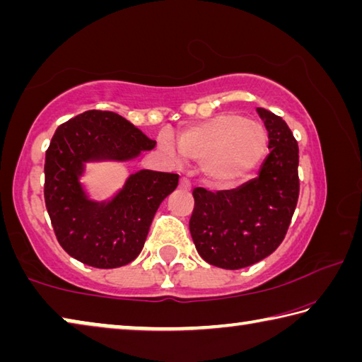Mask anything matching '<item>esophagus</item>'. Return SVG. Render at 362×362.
I'll use <instances>...</instances> for the list:
<instances>
[{
    "label": "esophagus",
    "mask_w": 362,
    "mask_h": 362,
    "mask_svg": "<svg viewBox=\"0 0 362 362\" xmlns=\"http://www.w3.org/2000/svg\"><path fill=\"white\" fill-rule=\"evenodd\" d=\"M180 188L189 189V182L185 179V177H183V179H180Z\"/></svg>",
    "instance_id": "34e87169"
}]
</instances>
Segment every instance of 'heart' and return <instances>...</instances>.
<instances>
[{"label": "heart", "instance_id": "obj_1", "mask_svg": "<svg viewBox=\"0 0 362 362\" xmlns=\"http://www.w3.org/2000/svg\"><path fill=\"white\" fill-rule=\"evenodd\" d=\"M267 131L241 115L222 113L180 134L179 144L169 132H161L158 145L174 161L201 163L207 182L225 187L250 173L267 150Z\"/></svg>", "mask_w": 362, "mask_h": 362}]
</instances>
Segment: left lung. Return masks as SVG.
<instances>
[{
  "mask_svg": "<svg viewBox=\"0 0 362 362\" xmlns=\"http://www.w3.org/2000/svg\"><path fill=\"white\" fill-rule=\"evenodd\" d=\"M268 131L269 153L254 179L238 188H194L189 233L198 254L214 267L240 269L273 254L296 211L298 145L286 121L257 108Z\"/></svg>",
  "mask_w": 362,
  "mask_h": 362,
  "instance_id": "left-lung-1",
  "label": "left lung"
}]
</instances>
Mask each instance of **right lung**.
<instances>
[{"label":"right lung","mask_w":362,"mask_h":362,"mask_svg":"<svg viewBox=\"0 0 362 362\" xmlns=\"http://www.w3.org/2000/svg\"><path fill=\"white\" fill-rule=\"evenodd\" d=\"M156 142L118 113L89 110L57 127L45 163V201L60 246L94 268L127 265L142 252L159 204L179 175L142 169L108 201L89 199L79 182L88 163L131 161Z\"/></svg>","instance_id":"right-lung-1"}]
</instances>
